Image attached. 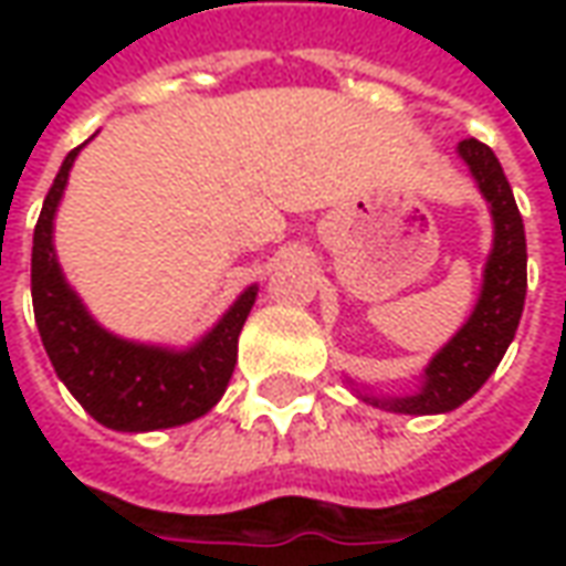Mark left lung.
I'll return each mask as SVG.
<instances>
[{"label": "left lung", "mask_w": 566, "mask_h": 566, "mask_svg": "<svg viewBox=\"0 0 566 566\" xmlns=\"http://www.w3.org/2000/svg\"><path fill=\"white\" fill-rule=\"evenodd\" d=\"M458 157L470 166V175L491 206V221H494V245L485 260L482 294L467 324L424 367L418 391L403 397L373 394L348 379L352 391L364 403L385 412L439 416L467 403L497 369L522 321L524 294H527V245H524V223L512 187L494 150L479 139H463L458 145Z\"/></svg>", "instance_id": "obj_1"}]
</instances>
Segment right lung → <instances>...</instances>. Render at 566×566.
Instances as JSON below:
<instances>
[{
  "instance_id": "obj_1",
  "label": "right lung",
  "mask_w": 566,
  "mask_h": 566,
  "mask_svg": "<svg viewBox=\"0 0 566 566\" xmlns=\"http://www.w3.org/2000/svg\"><path fill=\"white\" fill-rule=\"evenodd\" d=\"M84 145L66 154L32 235V308L44 352L60 381L99 424L124 433L187 424L227 391L258 284L235 296L223 318L190 348L133 343L105 331L72 291L54 251L56 209Z\"/></svg>"
}]
</instances>
